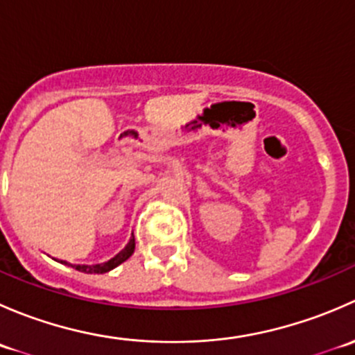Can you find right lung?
<instances>
[{
	"label": "right lung",
	"instance_id": "right-lung-1",
	"mask_svg": "<svg viewBox=\"0 0 355 355\" xmlns=\"http://www.w3.org/2000/svg\"><path fill=\"white\" fill-rule=\"evenodd\" d=\"M134 249H135V239L134 235H132L130 242H128V244L125 245V249L120 250L113 259L106 261V263H101V264H92V266H87V264H73V268L77 271H82V273H108L110 270H113V268H116L118 264L127 261L128 257L134 254Z\"/></svg>",
	"mask_w": 355,
	"mask_h": 355
}]
</instances>
